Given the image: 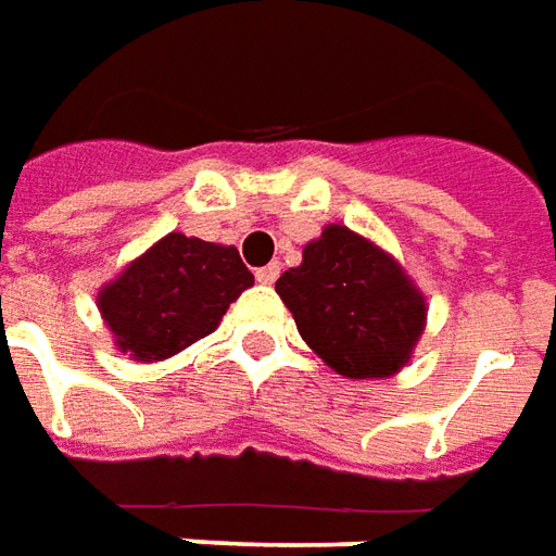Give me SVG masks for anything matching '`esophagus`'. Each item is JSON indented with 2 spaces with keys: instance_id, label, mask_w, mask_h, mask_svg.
<instances>
[{
  "instance_id": "1",
  "label": "esophagus",
  "mask_w": 556,
  "mask_h": 556,
  "mask_svg": "<svg viewBox=\"0 0 556 556\" xmlns=\"http://www.w3.org/2000/svg\"><path fill=\"white\" fill-rule=\"evenodd\" d=\"M278 275H281V266H278V263H269V266L257 269V281L260 285H275Z\"/></svg>"
}]
</instances>
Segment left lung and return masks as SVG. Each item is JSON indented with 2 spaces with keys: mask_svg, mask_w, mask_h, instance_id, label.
<instances>
[{
  "mask_svg": "<svg viewBox=\"0 0 556 556\" xmlns=\"http://www.w3.org/2000/svg\"><path fill=\"white\" fill-rule=\"evenodd\" d=\"M275 290L308 348L344 377L395 374L422 334V293L395 260L341 224L308 242L302 266Z\"/></svg>",
  "mask_w": 556,
  "mask_h": 556,
  "instance_id": "obj_1",
  "label": "left lung"
}]
</instances>
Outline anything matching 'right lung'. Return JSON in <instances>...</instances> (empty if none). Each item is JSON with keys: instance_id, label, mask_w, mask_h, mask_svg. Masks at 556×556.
Returning a JSON list of instances; mask_svg holds the SVG:
<instances>
[{"instance_id": "1", "label": "right lung", "mask_w": 556, "mask_h": 556, "mask_svg": "<svg viewBox=\"0 0 556 556\" xmlns=\"http://www.w3.org/2000/svg\"><path fill=\"white\" fill-rule=\"evenodd\" d=\"M251 285L233 245L170 233L104 287L98 305L122 353L152 362L206 338Z\"/></svg>"}]
</instances>
